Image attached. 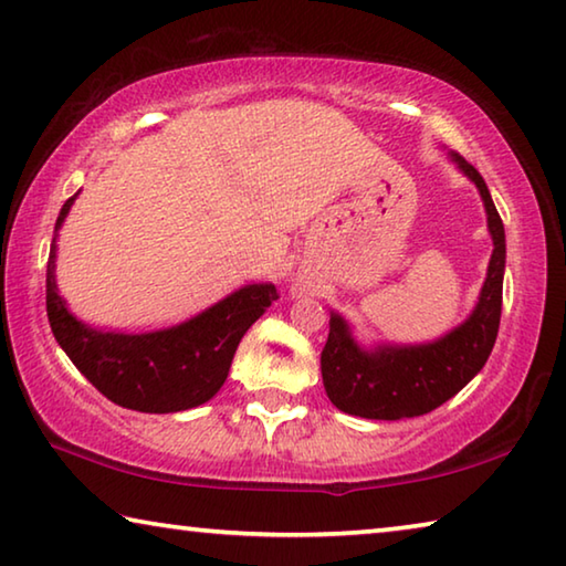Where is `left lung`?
<instances>
[{
	"instance_id": "obj_1",
	"label": "left lung",
	"mask_w": 566,
	"mask_h": 566,
	"mask_svg": "<svg viewBox=\"0 0 566 566\" xmlns=\"http://www.w3.org/2000/svg\"><path fill=\"white\" fill-rule=\"evenodd\" d=\"M449 159L476 185L494 244L479 302L459 327L424 344L361 347L347 319L332 312L329 337L322 349V379L332 405L347 415L389 421L427 415L462 391L492 354L502 317L504 224L482 175L454 151H449Z\"/></svg>"
}]
</instances>
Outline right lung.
<instances>
[{
    "label": "right lung",
    "instance_id": "1",
    "mask_svg": "<svg viewBox=\"0 0 566 566\" xmlns=\"http://www.w3.org/2000/svg\"><path fill=\"white\" fill-rule=\"evenodd\" d=\"M76 195L66 199L56 217L46 262V317L54 339L114 405L147 415H171L205 405L222 389L247 329L276 300L274 284H247L169 329L147 334L94 329L66 310L54 276L56 237Z\"/></svg>",
    "mask_w": 566,
    "mask_h": 566
}]
</instances>
